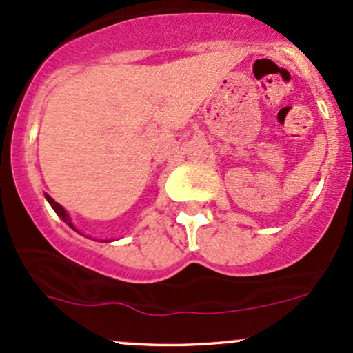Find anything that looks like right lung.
Listing matches in <instances>:
<instances>
[{"label": "right lung", "instance_id": "1", "mask_svg": "<svg viewBox=\"0 0 353 353\" xmlns=\"http://www.w3.org/2000/svg\"><path fill=\"white\" fill-rule=\"evenodd\" d=\"M44 197H46V201H48V202H50V205H51V208H52V209H54V212H56V214H58V216H59L61 219H63V221H64V222H66V224H68V225H70V228H71L72 230H76V232H78V234H81V232H79V230H78V228H76V225H74V224H72V221H71L70 214H68V210H66V209H64V208H63V205H59V204H58V202H56L54 199H52V197H51V196H48V194H44ZM81 236H83V234H81ZM101 242H111V241H101Z\"/></svg>", "mask_w": 353, "mask_h": 353}]
</instances>
